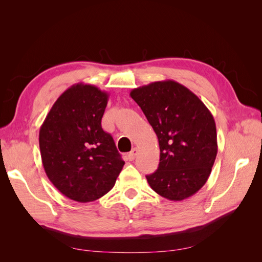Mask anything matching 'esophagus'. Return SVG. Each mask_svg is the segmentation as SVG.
Returning a JSON list of instances; mask_svg holds the SVG:
<instances>
[{
	"label": "esophagus",
	"instance_id": "1",
	"mask_svg": "<svg viewBox=\"0 0 262 262\" xmlns=\"http://www.w3.org/2000/svg\"><path fill=\"white\" fill-rule=\"evenodd\" d=\"M138 152H139L138 148L134 147V148L131 150V152L128 154V160H129V161H134V158H136L137 155H138Z\"/></svg>",
	"mask_w": 262,
	"mask_h": 262
}]
</instances>
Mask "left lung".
Returning <instances> with one entry per match:
<instances>
[{"instance_id": "obj_1", "label": "left lung", "mask_w": 262, "mask_h": 262, "mask_svg": "<svg viewBox=\"0 0 262 262\" xmlns=\"http://www.w3.org/2000/svg\"><path fill=\"white\" fill-rule=\"evenodd\" d=\"M141 107L160 143V164L146 176L156 193L171 201L193 195L207 182L217 154L216 126L199 97L175 81L138 87Z\"/></svg>"}]
</instances>
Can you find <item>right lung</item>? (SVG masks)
Listing matches in <instances>:
<instances>
[{"instance_id":"obj_1","label":"right lung","mask_w":262,"mask_h":262,"mask_svg":"<svg viewBox=\"0 0 262 262\" xmlns=\"http://www.w3.org/2000/svg\"><path fill=\"white\" fill-rule=\"evenodd\" d=\"M109 95L90 84L71 86L54 102L39 131L45 171L71 200L91 202L113 189L124 162L101 128Z\"/></svg>"}]
</instances>
